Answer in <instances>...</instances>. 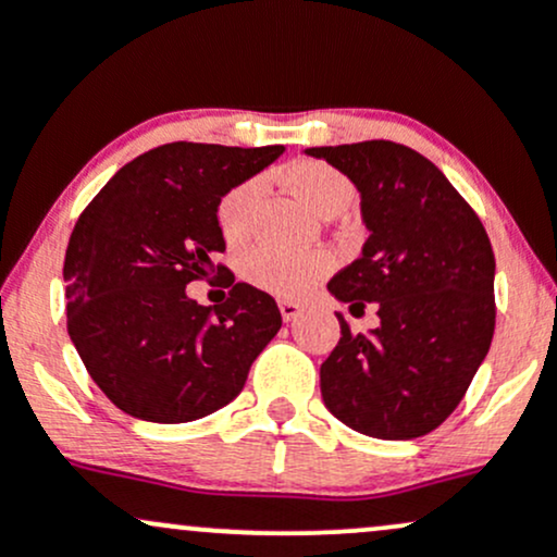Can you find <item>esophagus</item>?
Listing matches in <instances>:
<instances>
[{
    "mask_svg": "<svg viewBox=\"0 0 557 557\" xmlns=\"http://www.w3.org/2000/svg\"><path fill=\"white\" fill-rule=\"evenodd\" d=\"M280 314H283L285 322H293V319L304 314V306L293 304V300H280Z\"/></svg>",
    "mask_w": 557,
    "mask_h": 557,
    "instance_id": "obj_1",
    "label": "esophagus"
}]
</instances>
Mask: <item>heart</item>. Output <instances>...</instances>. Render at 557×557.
<instances>
[{
  "label": "heart",
  "instance_id": "1",
  "mask_svg": "<svg viewBox=\"0 0 557 557\" xmlns=\"http://www.w3.org/2000/svg\"><path fill=\"white\" fill-rule=\"evenodd\" d=\"M285 183L311 212H324L335 203L350 201V183L335 168L322 162H296L283 172ZM259 198V181H243L222 196L216 207V222L230 243H238L251 227L253 207ZM332 270L330 253L324 251H277V248H251L243 253V277L259 290L280 298H298L309 293Z\"/></svg>",
  "mask_w": 557,
  "mask_h": 557
}]
</instances>
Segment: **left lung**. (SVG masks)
I'll return each mask as SVG.
<instances>
[{"label":"left lung","mask_w":557,"mask_h":557,"mask_svg":"<svg viewBox=\"0 0 557 557\" xmlns=\"http://www.w3.org/2000/svg\"><path fill=\"white\" fill-rule=\"evenodd\" d=\"M361 194V257L330 280L380 327L350 332L319 369L324 406L350 430L413 440L437 430L474 380L495 332V253L463 196L426 157L393 140L317 146Z\"/></svg>","instance_id":"8db88e82"}]
</instances>
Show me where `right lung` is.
<instances>
[{"label":"right lung","mask_w":557,"mask_h":557,"mask_svg":"<svg viewBox=\"0 0 557 557\" xmlns=\"http://www.w3.org/2000/svg\"><path fill=\"white\" fill-rule=\"evenodd\" d=\"M285 146L175 144L127 162L83 209L65 253L67 332L91 380L127 417L183 424L227 406L283 317L270 293L235 283L216 207ZM225 273V305L184 296ZM227 287V285H225Z\"/></svg>","instance_id":"add662e5"}]
</instances>
